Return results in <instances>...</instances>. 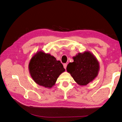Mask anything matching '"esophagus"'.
I'll list each match as a JSON object with an SVG mask.
<instances>
[{"instance_id": "esophagus-1", "label": "esophagus", "mask_w": 122, "mask_h": 122, "mask_svg": "<svg viewBox=\"0 0 122 122\" xmlns=\"http://www.w3.org/2000/svg\"><path fill=\"white\" fill-rule=\"evenodd\" d=\"M66 66H67V64H66V63L63 64V67L65 69H66Z\"/></svg>"}]
</instances>
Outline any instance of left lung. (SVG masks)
<instances>
[{
    "label": "left lung",
    "mask_w": 122,
    "mask_h": 122,
    "mask_svg": "<svg viewBox=\"0 0 122 122\" xmlns=\"http://www.w3.org/2000/svg\"><path fill=\"white\" fill-rule=\"evenodd\" d=\"M73 59L74 61L68 64L66 70L77 84L86 85L97 76L99 62L91 52L79 53Z\"/></svg>",
    "instance_id": "8db88e82"
}]
</instances>
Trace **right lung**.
I'll return each mask as SVG.
<instances>
[{
  "label": "right lung",
  "mask_w": 122,
  "mask_h": 122,
  "mask_svg": "<svg viewBox=\"0 0 122 122\" xmlns=\"http://www.w3.org/2000/svg\"><path fill=\"white\" fill-rule=\"evenodd\" d=\"M28 66L33 81L46 88H51L55 85L60 75L65 71L60 61L42 51H38L32 57Z\"/></svg>",
  "instance_id": "obj_1"
}]
</instances>
